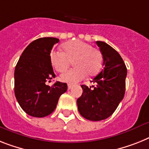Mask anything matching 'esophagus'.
<instances>
[{"mask_svg": "<svg viewBox=\"0 0 149 149\" xmlns=\"http://www.w3.org/2000/svg\"><path fill=\"white\" fill-rule=\"evenodd\" d=\"M72 84H68V89L70 90V89H71V88H72Z\"/></svg>", "mask_w": 149, "mask_h": 149, "instance_id": "obj_1", "label": "esophagus"}]
</instances>
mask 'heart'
<instances>
[{"label":"heart","instance_id":"1","mask_svg":"<svg viewBox=\"0 0 149 149\" xmlns=\"http://www.w3.org/2000/svg\"><path fill=\"white\" fill-rule=\"evenodd\" d=\"M63 52L52 51L50 60L53 67L57 72H63L70 65L74 68L61 74V79L67 83H77L82 80L86 74L92 77L102 67V54L99 50L92 47L90 44L79 40L71 41L62 45Z\"/></svg>","mask_w":149,"mask_h":149}]
</instances>
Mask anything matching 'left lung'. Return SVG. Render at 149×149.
<instances>
[{
  "label": "left lung",
  "mask_w": 149,
  "mask_h": 149,
  "mask_svg": "<svg viewBox=\"0 0 149 149\" xmlns=\"http://www.w3.org/2000/svg\"><path fill=\"white\" fill-rule=\"evenodd\" d=\"M103 56L104 68L91 81L88 88L82 85L83 92L77 99L79 112L92 121L107 119L117 109L124 97L127 70L122 57L104 42H96Z\"/></svg>",
  "instance_id": "obj_1"
}]
</instances>
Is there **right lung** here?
I'll use <instances>...</instances> for the list:
<instances>
[{"label": "right lung", "mask_w": 149, "mask_h": 149, "mask_svg": "<svg viewBox=\"0 0 149 149\" xmlns=\"http://www.w3.org/2000/svg\"><path fill=\"white\" fill-rule=\"evenodd\" d=\"M59 39L52 37L35 40L26 47L15 67L14 92L19 104L27 114L44 117L56 108L60 96L67 92V85L46 82L55 77L50 60L54 45Z\"/></svg>", "instance_id": "add662e5"}]
</instances>
